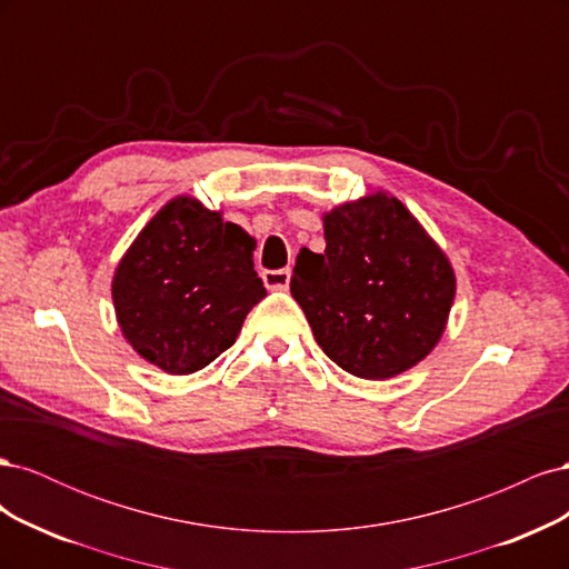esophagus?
I'll return each instance as SVG.
<instances>
[{
    "label": "esophagus",
    "mask_w": 569,
    "mask_h": 569,
    "mask_svg": "<svg viewBox=\"0 0 569 569\" xmlns=\"http://www.w3.org/2000/svg\"><path fill=\"white\" fill-rule=\"evenodd\" d=\"M289 278H291L289 268L266 270V272H263V282H266L268 289H287V287H289Z\"/></svg>",
    "instance_id": "34e87169"
}]
</instances>
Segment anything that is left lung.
Returning a JSON list of instances; mask_svg holds the SVG:
<instances>
[{
    "label": "left lung",
    "mask_w": 569,
    "mask_h": 569,
    "mask_svg": "<svg viewBox=\"0 0 569 569\" xmlns=\"http://www.w3.org/2000/svg\"><path fill=\"white\" fill-rule=\"evenodd\" d=\"M325 253L303 249L291 297L320 349L363 380H385L435 349L449 318L456 278L406 206L387 194L325 216Z\"/></svg>",
    "instance_id": "obj_1"
}]
</instances>
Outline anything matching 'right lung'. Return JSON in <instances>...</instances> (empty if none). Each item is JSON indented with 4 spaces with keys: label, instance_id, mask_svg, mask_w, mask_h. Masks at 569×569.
Listing matches in <instances>:
<instances>
[{
    "label": "right lung",
    "instance_id": "obj_1",
    "mask_svg": "<svg viewBox=\"0 0 569 569\" xmlns=\"http://www.w3.org/2000/svg\"><path fill=\"white\" fill-rule=\"evenodd\" d=\"M253 239L199 201L178 197L137 234L113 278L116 316L132 349L170 375L228 351L266 297Z\"/></svg>",
    "mask_w": 569,
    "mask_h": 569
}]
</instances>
